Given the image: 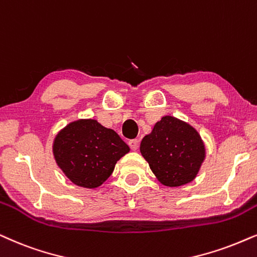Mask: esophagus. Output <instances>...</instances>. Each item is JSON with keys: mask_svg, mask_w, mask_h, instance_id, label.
<instances>
[{"mask_svg": "<svg viewBox=\"0 0 257 257\" xmlns=\"http://www.w3.org/2000/svg\"><path fill=\"white\" fill-rule=\"evenodd\" d=\"M128 145H130V148H131L132 151H137L139 148V141L138 139H132V141H130Z\"/></svg>", "mask_w": 257, "mask_h": 257, "instance_id": "1", "label": "esophagus"}]
</instances>
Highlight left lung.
Returning <instances> with one entry per match:
<instances>
[{
	"label": "left lung",
	"mask_w": 257,
	"mask_h": 257,
	"mask_svg": "<svg viewBox=\"0 0 257 257\" xmlns=\"http://www.w3.org/2000/svg\"><path fill=\"white\" fill-rule=\"evenodd\" d=\"M141 153L159 183L177 188L192 182L205 159V144L189 122L164 115L141 143Z\"/></svg>",
	"instance_id": "obj_1"
}]
</instances>
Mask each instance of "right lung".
<instances>
[{
    "label": "right lung",
    "instance_id": "obj_1",
    "mask_svg": "<svg viewBox=\"0 0 257 257\" xmlns=\"http://www.w3.org/2000/svg\"><path fill=\"white\" fill-rule=\"evenodd\" d=\"M130 148L114 130L95 119H78L60 130L53 142L56 164L72 183L95 189L107 181Z\"/></svg>",
    "mask_w": 257,
    "mask_h": 257
}]
</instances>
